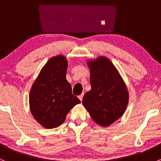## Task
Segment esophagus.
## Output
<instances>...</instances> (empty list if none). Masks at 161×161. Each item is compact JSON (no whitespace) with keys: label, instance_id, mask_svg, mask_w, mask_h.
Returning a JSON list of instances; mask_svg holds the SVG:
<instances>
[{"label":"esophagus","instance_id":"obj_1","mask_svg":"<svg viewBox=\"0 0 161 161\" xmlns=\"http://www.w3.org/2000/svg\"><path fill=\"white\" fill-rule=\"evenodd\" d=\"M82 97H83V93L81 94V95L79 96V99L81 100V101H82Z\"/></svg>","mask_w":161,"mask_h":161}]
</instances>
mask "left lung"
<instances>
[{"label":"left lung","mask_w":161,"mask_h":161,"mask_svg":"<svg viewBox=\"0 0 161 161\" xmlns=\"http://www.w3.org/2000/svg\"><path fill=\"white\" fill-rule=\"evenodd\" d=\"M90 70L91 90L82 99L97 124L107 127L121 118L129 103V92L116 68L106 57L87 62Z\"/></svg>","instance_id":"8db88e82"}]
</instances>
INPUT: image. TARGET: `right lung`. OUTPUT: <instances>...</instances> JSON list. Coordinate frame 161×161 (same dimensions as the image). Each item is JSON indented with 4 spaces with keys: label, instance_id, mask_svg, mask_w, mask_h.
<instances>
[{
    "label": "right lung",
    "instance_id": "obj_1",
    "mask_svg": "<svg viewBox=\"0 0 161 161\" xmlns=\"http://www.w3.org/2000/svg\"><path fill=\"white\" fill-rule=\"evenodd\" d=\"M67 67L65 57H53L43 66L31 88V113L46 129L61 125L71 108L81 103L71 93V86L66 79Z\"/></svg>",
    "mask_w": 161,
    "mask_h": 161
}]
</instances>
